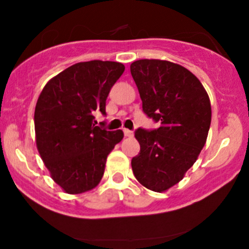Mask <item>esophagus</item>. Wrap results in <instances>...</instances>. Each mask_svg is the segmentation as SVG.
<instances>
[{
    "label": "esophagus",
    "instance_id": "34e87169",
    "mask_svg": "<svg viewBox=\"0 0 249 249\" xmlns=\"http://www.w3.org/2000/svg\"><path fill=\"white\" fill-rule=\"evenodd\" d=\"M123 131H124V135H125V137H132V136H134V132H132L131 130L124 129V130H123Z\"/></svg>",
    "mask_w": 249,
    "mask_h": 249
}]
</instances>
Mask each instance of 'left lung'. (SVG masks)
Here are the masks:
<instances>
[{
	"label": "left lung",
	"instance_id": "8db88e82",
	"mask_svg": "<svg viewBox=\"0 0 249 249\" xmlns=\"http://www.w3.org/2000/svg\"><path fill=\"white\" fill-rule=\"evenodd\" d=\"M143 112L160 126L137 129L140 153L131 160L143 187L161 193L183 179L207 140L211 102L199 79L185 67L165 60L143 59L130 66Z\"/></svg>",
	"mask_w": 249,
	"mask_h": 249
}]
</instances>
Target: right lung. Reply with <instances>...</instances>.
<instances>
[{
  "label": "right lung",
  "mask_w": 249,
  "mask_h": 249,
  "mask_svg": "<svg viewBox=\"0 0 249 249\" xmlns=\"http://www.w3.org/2000/svg\"><path fill=\"white\" fill-rule=\"evenodd\" d=\"M125 66L92 60L78 62L49 80L35 108L36 144L56 184L80 194L101 180L107 157L124 137L122 130L95 126L94 114H106L110 88Z\"/></svg>",
  "instance_id": "obj_1"
}]
</instances>
